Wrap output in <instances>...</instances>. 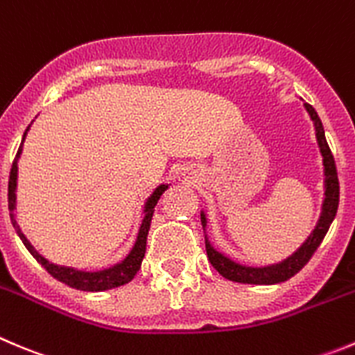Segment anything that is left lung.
<instances>
[{
    "mask_svg": "<svg viewBox=\"0 0 355 355\" xmlns=\"http://www.w3.org/2000/svg\"><path fill=\"white\" fill-rule=\"evenodd\" d=\"M304 107L305 111L309 112V116H311L312 123H314L315 139H318V146L322 156V166H324V199H322L321 216H319L318 220V225L314 227L311 236L305 239V243L302 244L293 254L284 258L279 263L265 265V267H248V265L237 263L232 258L225 257V254L220 253L218 250H215V248L211 246V243L208 241V236H205L206 253H208L209 263H211L213 267L218 270V274H222L225 279L243 284H276L288 281L290 277H293L298 270L304 269V265L311 260L314 251L318 250L319 244L324 239L331 222L335 220L340 201V184L338 175H336L335 159H333V154L331 150H329L328 142H326L324 128H322V123L321 119H319L318 112H315L314 107L309 104H304ZM201 223L202 229L206 230L205 211H201Z\"/></svg>",
    "mask_w": 355,
    "mask_h": 355,
    "instance_id": "obj_1",
    "label": "left lung"
}]
</instances>
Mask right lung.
Here are the masks:
<instances>
[{"label": "right lung", "mask_w": 355, "mask_h": 355, "mask_svg": "<svg viewBox=\"0 0 355 355\" xmlns=\"http://www.w3.org/2000/svg\"><path fill=\"white\" fill-rule=\"evenodd\" d=\"M27 132H29V126H27L26 133L22 137V144L26 140ZM22 144L19 147V153H17L15 159H13L12 170H10V180H8V209H10V218H12L13 227H15L17 234H19L20 241L24 243V246L27 248L31 254L37 260V263H41V267L46 269V272L50 276H53L55 279L60 281V283L67 284V286L76 288V290L81 291H105L112 290V288L123 286V284L130 283L133 277L137 276V272L140 270V265H142L144 254H146V244H147V234L150 229V220L154 215V206L159 201L161 194L168 189V184H161L159 187H156V191L147 198L146 206H144V220L142 225L139 229V236H137L135 244H133L132 251L126 254L125 260H121L119 263L112 265L109 269L97 270V272H86V270H78L74 267H64V265H57L48 261L46 258L41 257L36 250H34L33 244L27 241V237L24 236V232L20 230L19 223L15 218V205H17V163H19V157L22 154Z\"/></svg>", "instance_id": "obj_1"}]
</instances>
